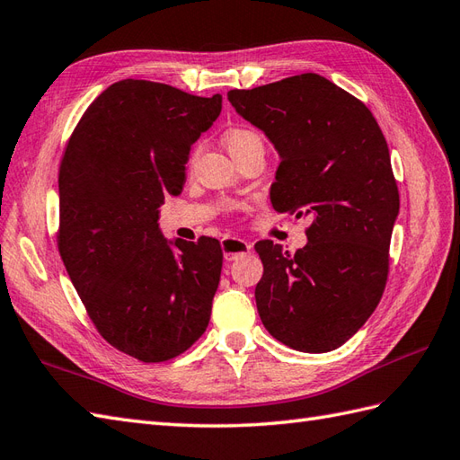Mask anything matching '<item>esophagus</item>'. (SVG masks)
I'll return each mask as SVG.
<instances>
[{"label": "esophagus", "mask_w": 460, "mask_h": 460, "mask_svg": "<svg viewBox=\"0 0 460 460\" xmlns=\"http://www.w3.org/2000/svg\"><path fill=\"white\" fill-rule=\"evenodd\" d=\"M221 249H223V256H226V261H234V258H239L243 254H246L251 251V244L237 239V237H226L221 241Z\"/></svg>", "instance_id": "esophagus-1"}]
</instances>
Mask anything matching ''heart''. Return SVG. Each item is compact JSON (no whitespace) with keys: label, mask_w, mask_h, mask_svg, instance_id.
<instances>
[{"label":"heart","mask_w":460,"mask_h":460,"mask_svg":"<svg viewBox=\"0 0 460 460\" xmlns=\"http://www.w3.org/2000/svg\"><path fill=\"white\" fill-rule=\"evenodd\" d=\"M223 141H226V147L229 149L231 155L244 147H249V146L262 144L261 136L252 132V129H249V128H231L226 134V137H223Z\"/></svg>","instance_id":"b5f03b06"}]
</instances>
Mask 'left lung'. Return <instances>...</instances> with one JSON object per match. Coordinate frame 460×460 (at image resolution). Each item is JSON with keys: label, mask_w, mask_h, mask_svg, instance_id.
Segmentation results:
<instances>
[{"label": "left lung", "mask_w": 460, "mask_h": 460, "mask_svg": "<svg viewBox=\"0 0 460 460\" xmlns=\"http://www.w3.org/2000/svg\"><path fill=\"white\" fill-rule=\"evenodd\" d=\"M227 97L278 151L274 209L311 217L296 254L272 241L254 244L264 264L258 314L293 349H336L367 323L386 284L400 209L386 139L361 101L316 74Z\"/></svg>", "instance_id": "obj_1"}]
</instances>
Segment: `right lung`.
<instances>
[{"mask_svg":"<svg viewBox=\"0 0 460 460\" xmlns=\"http://www.w3.org/2000/svg\"><path fill=\"white\" fill-rule=\"evenodd\" d=\"M221 112V95L122 79L81 116L58 176V246L101 336L159 363L206 332L223 252L216 239H164L159 208L186 182L190 147Z\"/></svg>","mask_w":460,"mask_h":460,"instance_id":"obj_1","label":"right lung"}]
</instances>
